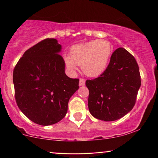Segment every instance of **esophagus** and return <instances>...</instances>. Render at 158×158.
<instances>
[{"mask_svg": "<svg viewBox=\"0 0 158 158\" xmlns=\"http://www.w3.org/2000/svg\"><path fill=\"white\" fill-rule=\"evenodd\" d=\"M79 86H84L85 85V80L82 78H81L80 79H79Z\"/></svg>", "mask_w": 158, "mask_h": 158, "instance_id": "34e87169", "label": "esophagus"}]
</instances>
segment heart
<instances>
[{
  "label": "heart",
  "mask_w": 158,
  "mask_h": 158,
  "mask_svg": "<svg viewBox=\"0 0 158 158\" xmlns=\"http://www.w3.org/2000/svg\"><path fill=\"white\" fill-rule=\"evenodd\" d=\"M112 51V45L109 41L93 40L71 47L70 56H65L64 61L71 72L75 73L77 71V65H81V69L85 75L97 77L106 69Z\"/></svg>",
  "instance_id": "heart-1"
}]
</instances>
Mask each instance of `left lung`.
Here are the masks:
<instances>
[{"instance_id":"1","label":"left lung","mask_w":158,"mask_h":158,"mask_svg":"<svg viewBox=\"0 0 158 158\" xmlns=\"http://www.w3.org/2000/svg\"><path fill=\"white\" fill-rule=\"evenodd\" d=\"M88 108L92 115L103 121L119 119L132 110L141 87L139 68L134 57L124 48L111 56L100 77L87 80Z\"/></svg>"}]
</instances>
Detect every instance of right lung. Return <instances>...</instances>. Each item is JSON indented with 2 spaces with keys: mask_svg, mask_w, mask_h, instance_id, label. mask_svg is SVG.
Instances as JSON below:
<instances>
[{
  "mask_svg": "<svg viewBox=\"0 0 158 158\" xmlns=\"http://www.w3.org/2000/svg\"><path fill=\"white\" fill-rule=\"evenodd\" d=\"M61 45L55 39L40 41L25 52L14 69L15 99L33 123L50 125L66 114L69 99L79 89V79L65 73Z\"/></svg>",
  "mask_w": 158,
  "mask_h": 158,
  "instance_id": "right-lung-1",
  "label": "right lung"
}]
</instances>
